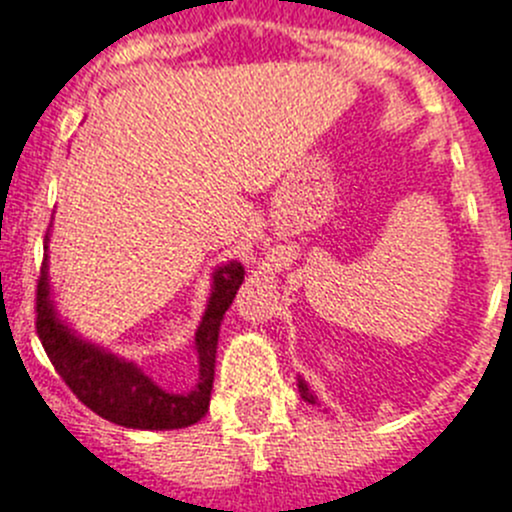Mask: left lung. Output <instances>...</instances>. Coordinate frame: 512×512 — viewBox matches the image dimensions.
I'll list each match as a JSON object with an SVG mask.
<instances>
[{"label":"left lung","instance_id":"left-lung-1","mask_svg":"<svg viewBox=\"0 0 512 512\" xmlns=\"http://www.w3.org/2000/svg\"><path fill=\"white\" fill-rule=\"evenodd\" d=\"M300 388H302V398H305V400H310V403H312V398H310V395H307V388H305V382H300Z\"/></svg>","mask_w":512,"mask_h":512}]
</instances>
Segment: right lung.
Here are the masks:
<instances>
[{
	"mask_svg": "<svg viewBox=\"0 0 512 512\" xmlns=\"http://www.w3.org/2000/svg\"><path fill=\"white\" fill-rule=\"evenodd\" d=\"M44 270H47V262H42V270H39L34 327H37L49 362L64 380V385L77 395L79 403H84L92 413L109 423L137 430L187 428L205 418L207 408H210L212 380H215L220 322L245 280V267L230 262L215 272V290H212L210 305H207L195 335L197 355H200V382L190 395L165 393L132 362H122L99 347L77 340L54 317Z\"/></svg>",
	"mask_w": 512,
	"mask_h": 512,
	"instance_id": "1",
	"label": "right lung"
}]
</instances>
